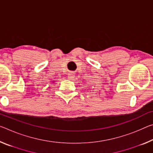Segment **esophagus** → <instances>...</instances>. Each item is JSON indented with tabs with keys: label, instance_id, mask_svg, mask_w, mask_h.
Here are the masks:
<instances>
[{
	"label": "esophagus",
	"instance_id": "1",
	"mask_svg": "<svg viewBox=\"0 0 153 153\" xmlns=\"http://www.w3.org/2000/svg\"><path fill=\"white\" fill-rule=\"evenodd\" d=\"M68 77L70 79H73L75 77V74L74 72H70L69 73V74H68Z\"/></svg>",
	"mask_w": 153,
	"mask_h": 153
}]
</instances>
